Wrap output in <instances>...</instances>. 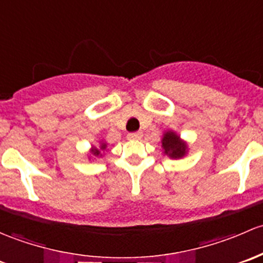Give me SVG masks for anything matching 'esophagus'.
Returning <instances> with one entry per match:
<instances>
[{
	"label": "esophagus",
	"instance_id": "34e87169",
	"mask_svg": "<svg viewBox=\"0 0 263 263\" xmlns=\"http://www.w3.org/2000/svg\"><path fill=\"white\" fill-rule=\"evenodd\" d=\"M142 133L140 132H137V133H129L128 134V139H130V140H138V139H140V138H142Z\"/></svg>",
	"mask_w": 263,
	"mask_h": 263
}]
</instances>
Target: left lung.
<instances>
[{
  "mask_svg": "<svg viewBox=\"0 0 263 263\" xmlns=\"http://www.w3.org/2000/svg\"><path fill=\"white\" fill-rule=\"evenodd\" d=\"M163 153L168 156L172 159L182 158L187 154V143L183 142L180 138V135L176 134L175 132L168 130L163 134V138L161 140Z\"/></svg>",
  "mask_w": 263,
  "mask_h": 263,
  "instance_id": "obj_1",
  "label": "left lung"
}]
</instances>
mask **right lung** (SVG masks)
Returning <instances> with one entry per match:
<instances>
[{"instance_id":"obj_1","label":"right lung","mask_w":263,"mask_h":263,"mask_svg":"<svg viewBox=\"0 0 263 263\" xmlns=\"http://www.w3.org/2000/svg\"><path fill=\"white\" fill-rule=\"evenodd\" d=\"M106 148H107V144H106V143H105V142H101V143H100V148L92 147L90 152L92 153V156H95V157H102V153H101V152L106 151Z\"/></svg>"}]
</instances>
